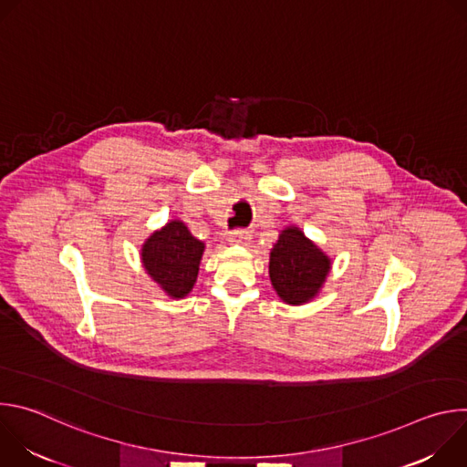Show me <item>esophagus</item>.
Here are the masks:
<instances>
[{
  "label": "esophagus",
  "mask_w": 467,
  "mask_h": 467,
  "mask_svg": "<svg viewBox=\"0 0 467 467\" xmlns=\"http://www.w3.org/2000/svg\"><path fill=\"white\" fill-rule=\"evenodd\" d=\"M249 240H251V233L249 231H242L240 229V231H233L229 234V242L236 244V245H247Z\"/></svg>",
  "instance_id": "1"
}]
</instances>
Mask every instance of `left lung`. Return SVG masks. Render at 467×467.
<instances>
[{
  "label": "left lung",
  "mask_w": 467,
  "mask_h": 467,
  "mask_svg": "<svg viewBox=\"0 0 467 467\" xmlns=\"http://www.w3.org/2000/svg\"><path fill=\"white\" fill-rule=\"evenodd\" d=\"M330 268V256L296 225L285 227L270 251L272 286L277 296L292 306L316 299Z\"/></svg>",
  "instance_id": "1"
}]
</instances>
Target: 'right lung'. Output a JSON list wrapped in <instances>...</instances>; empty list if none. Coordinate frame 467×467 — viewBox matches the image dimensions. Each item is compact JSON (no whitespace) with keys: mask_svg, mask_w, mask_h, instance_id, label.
Segmentation results:
<instances>
[{"mask_svg":"<svg viewBox=\"0 0 467 467\" xmlns=\"http://www.w3.org/2000/svg\"><path fill=\"white\" fill-rule=\"evenodd\" d=\"M205 244L192 236L181 220H170L153 231L140 249L146 274L171 299L186 297L199 274Z\"/></svg>","mask_w":467,"mask_h":467,"instance_id":"add662e5","label":"right lung"}]
</instances>
